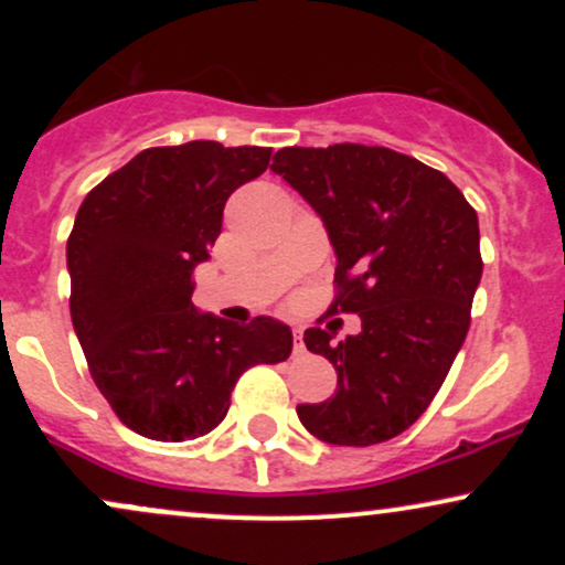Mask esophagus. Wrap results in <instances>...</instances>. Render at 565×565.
<instances>
[{"mask_svg": "<svg viewBox=\"0 0 565 565\" xmlns=\"http://www.w3.org/2000/svg\"><path fill=\"white\" fill-rule=\"evenodd\" d=\"M291 340H295V355H302V353H305L302 332H297V329H295V334H291Z\"/></svg>", "mask_w": 565, "mask_h": 565, "instance_id": "1", "label": "esophagus"}]
</instances>
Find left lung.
<instances>
[{"mask_svg":"<svg viewBox=\"0 0 565 565\" xmlns=\"http://www.w3.org/2000/svg\"><path fill=\"white\" fill-rule=\"evenodd\" d=\"M270 170L319 212L337 252L327 316H361V334L305 345L332 361L337 393L297 406L323 444L374 446L436 398L470 329L481 284L478 215L444 172L382 146L281 148Z\"/></svg>","mask_w":565,"mask_h":565,"instance_id":"obj_1","label":"left lung"}]
</instances>
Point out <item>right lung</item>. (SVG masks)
Instances as JSON below:
<instances>
[{"label":"right lung","mask_w":565,"mask_h":565,"mask_svg":"<svg viewBox=\"0 0 565 565\" xmlns=\"http://www.w3.org/2000/svg\"><path fill=\"white\" fill-rule=\"evenodd\" d=\"M274 148L215 140L146 148L97 183L68 236L71 321L97 391L129 430L193 440L223 423L236 382L281 364L289 327L196 313L193 270L223 231L225 201Z\"/></svg>","instance_id":"right-lung-1"}]
</instances>
